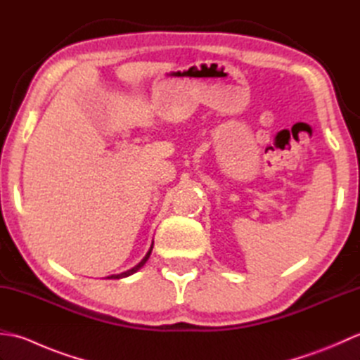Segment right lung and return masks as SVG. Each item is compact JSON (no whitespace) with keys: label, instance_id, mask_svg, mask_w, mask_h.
Returning a JSON list of instances; mask_svg holds the SVG:
<instances>
[{"label":"right lung","instance_id":"obj_1","mask_svg":"<svg viewBox=\"0 0 360 360\" xmlns=\"http://www.w3.org/2000/svg\"><path fill=\"white\" fill-rule=\"evenodd\" d=\"M151 250H153V243H151V246H150V249H148V252H147V255H145V257L142 258V262H141L139 264H136L134 267H131V269L127 271V272H122V274H117V275H110V277H106V278H124V277H128V275H131V274L137 272L145 263H147V259L150 258Z\"/></svg>","mask_w":360,"mask_h":360}]
</instances>
